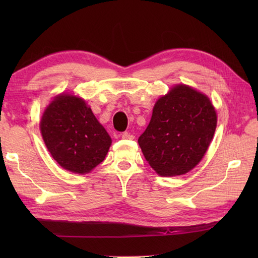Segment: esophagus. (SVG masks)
Segmentation results:
<instances>
[{
  "mask_svg": "<svg viewBox=\"0 0 258 258\" xmlns=\"http://www.w3.org/2000/svg\"><path fill=\"white\" fill-rule=\"evenodd\" d=\"M122 139L124 140H134V135L130 132H124L122 134Z\"/></svg>",
  "mask_w": 258,
  "mask_h": 258,
  "instance_id": "1",
  "label": "esophagus"
}]
</instances>
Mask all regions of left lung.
Returning a JSON list of instances; mask_svg holds the SVG:
<instances>
[{
	"mask_svg": "<svg viewBox=\"0 0 258 258\" xmlns=\"http://www.w3.org/2000/svg\"><path fill=\"white\" fill-rule=\"evenodd\" d=\"M216 122L210 98L189 86L177 85L156 102L139 144L157 174L183 175L204 156Z\"/></svg>",
	"mask_w": 258,
	"mask_h": 258,
	"instance_id": "8db88e82",
	"label": "left lung"
}]
</instances>
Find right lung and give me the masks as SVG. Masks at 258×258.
I'll return each mask as SVG.
<instances>
[{"label": "right lung", "instance_id": "right-lung-1", "mask_svg": "<svg viewBox=\"0 0 258 258\" xmlns=\"http://www.w3.org/2000/svg\"><path fill=\"white\" fill-rule=\"evenodd\" d=\"M41 133L48 152L63 168L85 174L105 158L112 140L85 102L59 95L41 119Z\"/></svg>", "mask_w": 258, "mask_h": 258}]
</instances>
